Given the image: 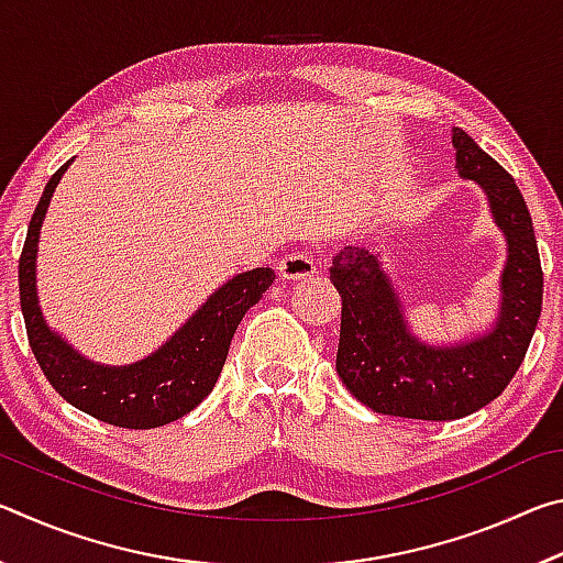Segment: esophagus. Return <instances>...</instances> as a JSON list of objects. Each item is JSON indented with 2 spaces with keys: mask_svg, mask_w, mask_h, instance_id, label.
Returning a JSON list of instances; mask_svg holds the SVG:
<instances>
[{
  "mask_svg": "<svg viewBox=\"0 0 563 563\" xmlns=\"http://www.w3.org/2000/svg\"><path fill=\"white\" fill-rule=\"evenodd\" d=\"M278 271H280L283 280H302V278H310V275H316L318 265L310 258V255L292 253V255H285Z\"/></svg>",
  "mask_w": 563,
  "mask_h": 563,
  "instance_id": "esophagus-1",
  "label": "esophagus"
}]
</instances>
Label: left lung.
<instances>
[{
  "label": "left lung",
  "instance_id": "left-lung-1",
  "mask_svg": "<svg viewBox=\"0 0 563 563\" xmlns=\"http://www.w3.org/2000/svg\"><path fill=\"white\" fill-rule=\"evenodd\" d=\"M452 146L456 174L482 188L507 241L492 325L456 342H424L409 328L375 247H340L330 268L342 298L340 379L375 412L427 422L466 417L504 393L527 355L544 295L531 216L514 178L462 129H452Z\"/></svg>",
  "mask_w": 563,
  "mask_h": 563
}]
</instances>
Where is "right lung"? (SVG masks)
<instances>
[{
	"label": "right lung",
	"mask_w": 563,
	"mask_h": 563,
	"mask_svg": "<svg viewBox=\"0 0 563 563\" xmlns=\"http://www.w3.org/2000/svg\"><path fill=\"white\" fill-rule=\"evenodd\" d=\"M74 161V158H71ZM71 161L49 178L26 231L19 258V300L26 338L42 373L66 402L126 430L176 422L211 395L235 328L275 280L273 268L233 275L170 335L164 345L131 365H101L84 357L46 322L36 292V253L52 196Z\"/></svg>",
	"instance_id": "add662e5"
}]
</instances>
